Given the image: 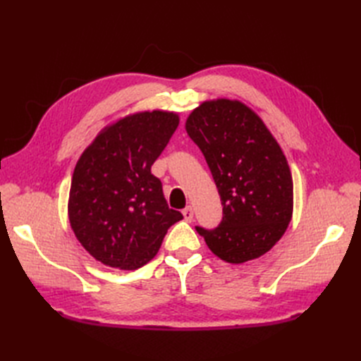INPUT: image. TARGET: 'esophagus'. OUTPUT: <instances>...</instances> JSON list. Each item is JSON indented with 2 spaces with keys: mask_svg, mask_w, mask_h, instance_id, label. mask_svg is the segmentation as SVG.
Here are the masks:
<instances>
[{
  "mask_svg": "<svg viewBox=\"0 0 361 361\" xmlns=\"http://www.w3.org/2000/svg\"><path fill=\"white\" fill-rule=\"evenodd\" d=\"M182 214H183V218H185V220H187V221H191V220H192L194 212H192V207H191V206L185 207V209L182 211Z\"/></svg>",
  "mask_w": 361,
  "mask_h": 361,
  "instance_id": "obj_1",
  "label": "esophagus"
}]
</instances>
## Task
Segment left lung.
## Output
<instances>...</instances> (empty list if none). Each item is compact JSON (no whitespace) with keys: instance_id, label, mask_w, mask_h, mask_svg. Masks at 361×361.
Returning <instances> with one entry per match:
<instances>
[{"instance_id":"8db88e82","label":"left lung","mask_w":361,"mask_h":361,"mask_svg":"<svg viewBox=\"0 0 361 361\" xmlns=\"http://www.w3.org/2000/svg\"><path fill=\"white\" fill-rule=\"evenodd\" d=\"M207 162L223 204V220L195 227L215 256L244 264L265 255L286 232L293 183L281 147L245 104L206 101L185 123Z\"/></svg>"}]
</instances>
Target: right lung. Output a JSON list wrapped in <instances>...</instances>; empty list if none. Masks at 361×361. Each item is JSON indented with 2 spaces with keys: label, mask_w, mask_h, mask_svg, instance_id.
I'll list each match as a JSON object with an SVG mask.
<instances>
[{
  "label": "right lung",
  "mask_w": 361,
  "mask_h": 361,
  "mask_svg": "<svg viewBox=\"0 0 361 361\" xmlns=\"http://www.w3.org/2000/svg\"><path fill=\"white\" fill-rule=\"evenodd\" d=\"M179 125L170 111L129 114L104 128L76 162L69 221L96 260L137 269L154 259L169 227L182 220L170 209L152 164Z\"/></svg>",
  "instance_id": "1"
}]
</instances>
